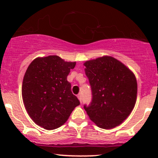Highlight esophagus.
Here are the masks:
<instances>
[{"label": "esophagus", "mask_w": 158, "mask_h": 158, "mask_svg": "<svg viewBox=\"0 0 158 158\" xmlns=\"http://www.w3.org/2000/svg\"><path fill=\"white\" fill-rule=\"evenodd\" d=\"M77 97H78V99H79V101H80V102H81V101H82V97H81V94H78V96H77Z\"/></svg>", "instance_id": "34e87169"}]
</instances>
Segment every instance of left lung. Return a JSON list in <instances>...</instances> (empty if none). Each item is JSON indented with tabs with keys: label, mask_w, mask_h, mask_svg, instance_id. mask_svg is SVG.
Returning <instances> with one entry per match:
<instances>
[{
	"label": "left lung",
	"mask_w": 158,
	"mask_h": 158,
	"mask_svg": "<svg viewBox=\"0 0 158 158\" xmlns=\"http://www.w3.org/2000/svg\"><path fill=\"white\" fill-rule=\"evenodd\" d=\"M84 65L92 91L91 102L88 106L85 105V110L99 128L110 129L119 126L135 106V76L110 56L87 61Z\"/></svg>",
	"instance_id": "8db88e82"
}]
</instances>
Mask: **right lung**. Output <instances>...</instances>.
I'll list each match as a JSON object with an SVG mask.
<instances>
[{
  "label": "right lung",
  "mask_w": 158,
  "mask_h": 158,
  "mask_svg": "<svg viewBox=\"0 0 158 158\" xmlns=\"http://www.w3.org/2000/svg\"><path fill=\"white\" fill-rule=\"evenodd\" d=\"M76 62L58 56L37 58L27 68L22 84V97L30 117L48 130L59 128L80 104L68 81Z\"/></svg>",
  "instance_id": "add662e5"
}]
</instances>
